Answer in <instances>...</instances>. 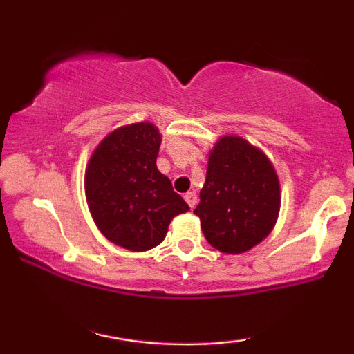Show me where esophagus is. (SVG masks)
I'll return each mask as SVG.
<instances>
[{"mask_svg": "<svg viewBox=\"0 0 354 354\" xmlns=\"http://www.w3.org/2000/svg\"><path fill=\"white\" fill-rule=\"evenodd\" d=\"M185 200H186V203H188V205H189V208L193 209L194 206H196V203H198L196 193H194V191H188V193L185 194Z\"/></svg>", "mask_w": 354, "mask_h": 354, "instance_id": "1", "label": "esophagus"}]
</instances>
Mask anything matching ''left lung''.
Listing matches in <instances>:
<instances>
[{
  "instance_id": "1",
  "label": "left lung",
  "mask_w": 354,
  "mask_h": 354,
  "mask_svg": "<svg viewBox=\"0 0 354 354\" xmlns=\"http://www.w3.org/2000/svg\"><path fill=\"white\" fill-rule=\"evenodd\" d=\"M279 205L278 174L266 154L239 136L219 138L194 209L206 241L221 253H245L271 233Z\"/></svg>"
}]
</instances>
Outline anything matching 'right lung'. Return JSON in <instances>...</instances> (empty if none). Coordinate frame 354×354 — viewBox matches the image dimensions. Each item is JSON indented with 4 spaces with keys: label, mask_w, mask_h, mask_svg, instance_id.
I'll list each match as a JSON object with an SVG mask.
<instances>
[{
    "label": "right lung",
    "mask_w": 354,
    "mask_h": 354,
    "mask_svg": "<svg viewBox=\"0 0 354 354\" xmlns=\"http://www.w3.org/2000/svg\"><path fill=\"white\" fill-rule=\"evenodd\" d=\"M161 135L153 123L121 126L89 158L84 191L89 213L109 241L148 251L163 241L171 219L189 206L158 171Z\"/></svg>",
    "instance_id": "right-lung-1"
}]
</instances>
